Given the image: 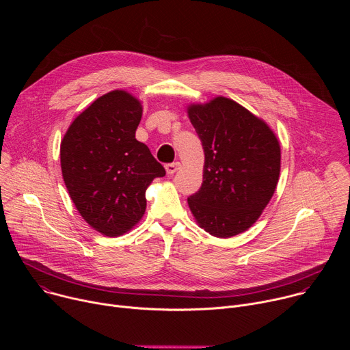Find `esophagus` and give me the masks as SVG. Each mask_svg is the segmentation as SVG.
<instances>
[{
	"instance_id": "1",
	"label": "esophagus",
	"mask_w": 350,
	"mask_h": 350,
	"mask_svg": "<svg viewBox=\"0 0 350 350\" xmlns=\"http://www.w3.org/2000/svg\"><path fill=\"white\" fill-rule=\"evenodd\" d=\"M180 166H181V163H180V162H173V163H167V165H165V169H166L167 174H174V173L180 169Z\"/></svg>"
}]
</instances>
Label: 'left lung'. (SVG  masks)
I'll return each mask as SVG.
<instances>
[{"instance_id":"obj_1","label":"left lung","mask_w":350,"mask_h":350,"mask_svg":"<svg viewBox=\"0 0 350 350\" xmlns=\"http://www.w3.org/2000/svg\"><path fill=\"white\" fill-rule=\"evenodd\" d=\"M188 118L205 152L204 183L188 206L211 235L234 237L251 227L275 191L280 142L271 129L226 96L189 105Z\"/></svg>"}]
</instances>
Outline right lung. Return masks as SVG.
<instances>
[{"label":"right lung","mask_w":350,"mask_h":350,"mask_svg":"<svg viewBox=\"0 0 350 350\" xmlns=\"http://www.w3.org/2000/svg\"><path fill=\"white\" fill-rule=\"evenodd\" d=\"M142 116L137 98L111 91L81 112L61 142L65 185L81 217L107 237L131 230L144 216L145 191L165 167L135 139Z\"/></svg>","instance_id":"right-lung-1"}]
</instances>
